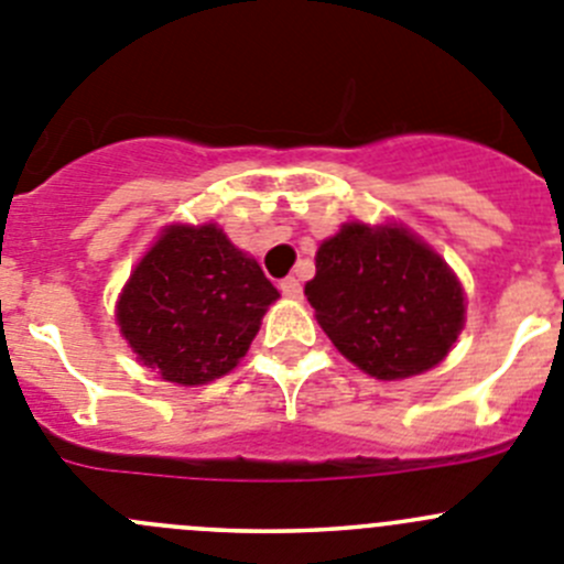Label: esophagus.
Listing matches in <instances>:
<instances>
[{"instance_id": "obj_1", "label": "esophagus", "mask_w": 564, "mask_h": 564, "mask_svg": "<svg viewBox=\"0 0 564 564\" xmlns=\"http://www.w3.org/2000/svg\"><path fill=\"white\" fill-rule=\"evenodd\" d=\"M279 291L285 293L288 299H299V296H302V282H299L296 276H288V279H282V282H279Z\"/></svg>"}]
</instances>
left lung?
Returning a JSON list of instances; mask_svg holds the SVG:
<instances>
[{"mask_svg": "<svg viewBox=\"0 0 564 564\" xmlns=\"http://www.w3.org/2000/svg\"><path fill=\"white\" fill-rule=\"evenodd\" d=\"M304 296L337 351L384 382L437 366L465 324L459 279L399 224H343L321 243Z\"/></svg>", "mask_w": 564, "mask_h": 564, "instance_id": "obj_1", "label": "left lung"}]
</instances>
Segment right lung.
Returning <instances> with one entry per match:
<instances>
[{
	"label": "right lung",
	"mask_w": 564,
	"mask_h": 564,
	"mask_svg": "<svg viewBox=\"0 0 564 564\" xmlns=\"http://www.w3.org/2000/svg\"><path fill=\"white\" fill-rule=\"evenodd\" d=\"M276 299L216 224H171L130 273L116 321L138 362L187 388L232 371Z\"/></svg>",
	"instance_id": "add662e5"
}]
</instances>
